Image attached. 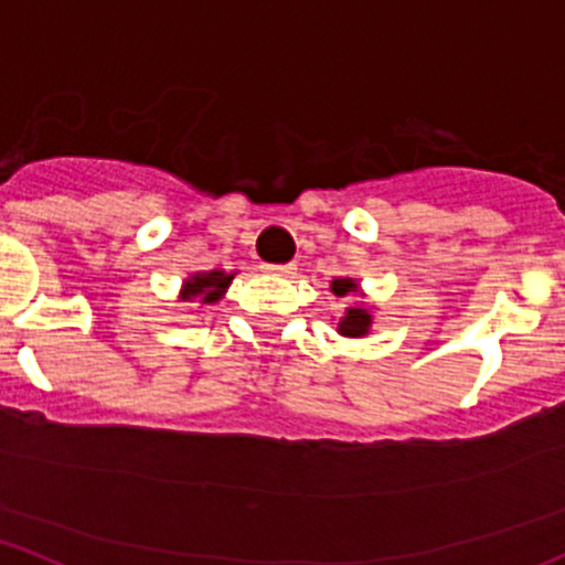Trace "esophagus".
Returning a JSON list of instances; mask_svg holds the SVG:
<instances>
[{
    "label": "esophagus",
    "mask_w": 565,
    "mask_h": 565,
    "mask_svg": "<svg viewBox=\"0 0 565 565\" xmlns=\"http://www.w3.org/2000/svg\"><path fill=\"white\" fill-rule=\"evenodd\" d=\"M267 276H292L295 265H263Z\"/></svg>",
    "instance_id": "34e87169"
}]
</instances>
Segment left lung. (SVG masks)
<instances>
[{"label":"left lung","instance_id":"8db88e82","mask_svg":"<svg viewBox=\"0 0 565 565\" xmlns=\"http://www.w3.org/2000/svg\"><path fill=\"white\" fill-rule=\"evenodd\" d=\"M332 292H335L338 298H343V295L349 292H358V284H354L352 278H335V281H332ZM367 328H371V313H367L365 308H349L347 317L338 322V330L347 338H362Z\"/></svg>","mask_w":565,"mask_h":565}]
</instances>
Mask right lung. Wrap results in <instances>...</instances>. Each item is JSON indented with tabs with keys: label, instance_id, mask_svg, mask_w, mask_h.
<instances>
[{
	"label": "right lung",
	"instance_id": "obj_1",
	"mask_svg": "<svg viewBox=\"0 0 565 565\" xmlns=\"http://www.w3.org/2000/svg\"><path fill=\"white\" fill-rule=\"evenodd\" d=\"M233 276L222 270H211V273H198L194 278H189L181 289L183 300H194L200 298V302H216L224 295V289L230 287Z\"/></svg>",
	"mask_w": 565,
	"mask_h": 565
}]
</instances>
